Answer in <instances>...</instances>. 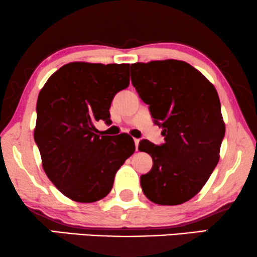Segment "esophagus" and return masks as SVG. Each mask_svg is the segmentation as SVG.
<instances>
[{
	"label": "esophagus",
	"mask_w": 257,
	"mask_h": 257,
	"mask_svg": "<svg viewBox=\"0 0 257 257\" xmlns=\"http://www.w3.org/2000/svg\"><path fill=\"white\" fill-rule=\"evenodd\" d=\"M139 143H140V140H139V139H135V144H136V150H137V151H138Z\"/></svg>",
	"instance_id": "obj_1"
}]
</instances>
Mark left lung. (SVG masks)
<instances>
[{
  "mask_svg": "<svg viewBox=\"0 0 257 257\" xmlns=\"http://www.w3.org/2000/svg\"><path fill=\"white\" fill-rule=\"evenodd\" d=\"M132 84L150 105L165 144L144 139L139 151L153 159L140 177L144 194L157 205H181L201 191L220 159L226 126L219 94L191 64L177 59L135 63Z\"/></svg>",
  "mask_w": 257,
  "mask_h": 257,
  "instance_id": "8db88e82",
  "label": "left lung"
}]
</instances>
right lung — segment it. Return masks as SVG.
Listing matches in <instances>:
<instances>
[{
  "label": "right lung",
  "mask_w": 257,
  "mask_h": 257,
  "mask_svg": "<svg viewBox=\"0 0 257 257\" xmlns=\"http://www.w3.org/2000/svg\"><path fill=\"white\" fill-rule=\"evenodd\" d=\"M130 84V64L72 62L49 77L37 99L34 138L42 166L66 198L90 203L106 196L114 175L135 153L132 137L100 136L111 101Z\"/></svg>",
  "instance_id": "obj_1"
}]
</instances>
